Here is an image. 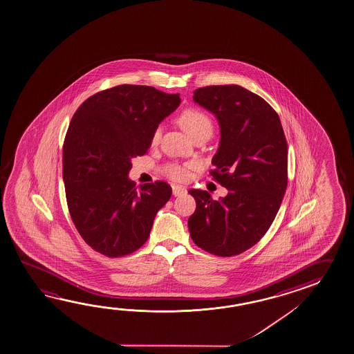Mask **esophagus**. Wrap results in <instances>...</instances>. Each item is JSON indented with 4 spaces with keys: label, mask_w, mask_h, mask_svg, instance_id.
<instances>
[{
    "label": "esophagus",
    "mask_w": 354,
    "mask_h": 354,
    "mask_svg": "<svg viewBox=\"0 0 354 354\" xmlns=\"http://www.w3.org/2000/svg\"><path fill=\"white\" fill-rule=\"evenodd\" d=\"M187 193V189L181 185H173V194L175 196H179L183 194Z\"/></svg>",
    "instance_id": "esophagus-1"
}]
</instances>
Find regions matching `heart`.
Returning a JSON list of instances; mask_svg holds the SVG:
<instances>
[{"label":"heart","mask_w":354,"mask_h":354,"mask_svg":"<svg viewBox=\"0 0 354 354\" xmlns=\"http://www.w3.org/2000/svg\"><path fill=\"white\" fill-rule=\"evenodd\" d=\"M178 122L180 127L184 129V131L192 138L196 139L203 135H207L210 138L213 133V121L209 118L207 113L201 111L199 109L195 107H189L185 109L178 118ZM161 129L160 127H156L153 129L151 133V144L155 145L160 140ZM189 167L192 165H183L178 162H167L164 167H161V173L164 174L167 178L174 181H184L189 178Z\"/></svg>","instance_id":"b5f03b06"}]
</instances>
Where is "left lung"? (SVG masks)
Returning a JSON list of instances; mask_svg holds the SVG:
<instances>
[{
  "instance_id": "1",
  "label": "left lung",
  "mask_w": 354,
  "mask_h": 354,
  "mask_svg": "<svg viewBox=\"0 0 354 354\" xmlns=\"http://www.w3.org/2000/svg\"><path fill=\"white\" fill-rule=\"evenodd\" d=\"M193 99L219 121L210 175L229 193L214 201L207 190H189L196 201L189 232L207 253L234 257L261 241L279 210L288 184L286 135L273 107L239 85L201 87Z\"/></svg>"
}]
</instances>
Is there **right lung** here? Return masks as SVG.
Segmentation results:
<instances>
[{"label":"right lung","mask_w":354,"mask_h":354,"mask_svg":"<svg viewBox=\"0 0 354 354\" xmlns=\"http://www.w3.org/2000/svg\"><path fill=\"white\" fill-rule=\"evenodd\" d=\"M180 104L179 93L119 85L90 96L74 113L62 150L67 207L81 238L95 252L119 258L142 247L155 215L171 196L165 181L129 180L131 159Z\"/></svg>","instance_id":"right-lung-1"}]
</instances>
